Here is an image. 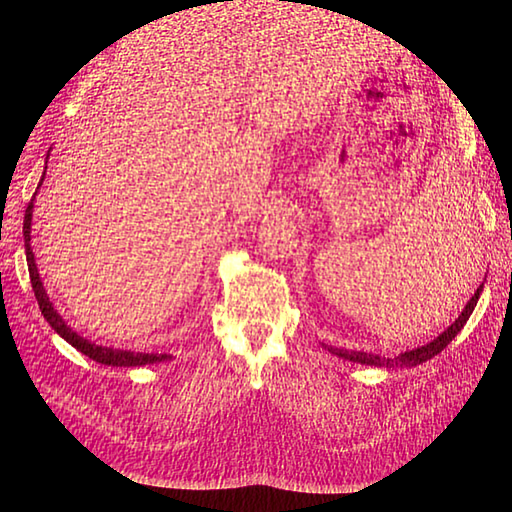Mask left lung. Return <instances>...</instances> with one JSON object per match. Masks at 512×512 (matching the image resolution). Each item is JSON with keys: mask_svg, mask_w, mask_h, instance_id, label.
Wrapping results in <instances>:
<instances>
[{"mask_svg": "<svg viewBox=\"0 0 512 512\" xmlns=\"http://www.w3.org/2000/svg\"><path fill=\"white\" fill-rule=\"evenodd\" d=\"M483 286L485 282L480 284L476 288V292L472 294V299L466 303V307H463V312L459 314V318L448 327L444 333H440L438 337H433L429 344L425 346H418V348H412V350H406L401 352L397 356H380V354H371V352H363V350H346V348H333V346H327L322 344L324 350H329L331 354L339 356V359L344 361H352V363H361V365H371V367H386V369H408V367H416L421 365L429 359H433V356L440 354L448 344L453 342V339L457 337V333L463 329V324L468 322V318L472 316L474 307L480 299V294H483Z\"/></svg>", "mask_w": 512, "mask_h": 512, "instance_id": "obj_1", "label": "left lung"}]
</instances>
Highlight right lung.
Here are the masks:
<instances>
[{"instance_id":"right-lung-1","label":"right lung","mask_w":512,"mask_h":512,"mask_svg":"<svg viewBox=\"0 0 512 512\" xmlns=\"http://www.w3.org/2000/svg\"><path fill=\"white\" fill-rule=\"evenodd\" d=\"M232 2V0H230ZM44 181V175L38 183V188L29 200V205L25 209V220H23V239H25V256H27V269H29V280H32V288L36 294V301L40 305V312L44 316V320L51 324V329L64 337L70 346H74L79 352H83L89 359H94L96 363L102 365H111V367H143V365H153V363H162L168 361L170 354H153V352H132V350H119V348H111V346H98L94 342H89L87 337H81L76 331H72L66 320L57 314L55 305L51 303L49 294L44 290V284L40 280V273L36 267V258L32 252V215H34V200L36 194L40 190V185Z\"/></svg>"}]
</instances>
